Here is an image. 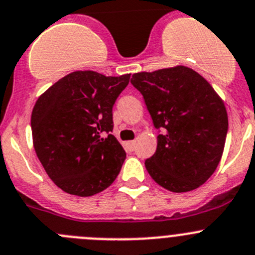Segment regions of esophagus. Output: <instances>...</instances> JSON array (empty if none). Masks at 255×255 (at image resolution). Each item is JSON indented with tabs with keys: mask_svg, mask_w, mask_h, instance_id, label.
I'll return each instance as SVG.
<instances>
[{
	"mask_svg": "<svg viewBox=\"0 0 255 255\" xmlns=\"http://www.w3.org/2000/svg\"><path fill=\"white\" fill-rule=\"evenodd\" d=\"M126 145H127V148L129 150H134L135 148V140H129V142L126 143Z\"/></svg>",
	"mask_w": 255,
	"mask_h": 255,
	"instance_id": "esophagus-1",
	"label": "esophagus"
}]
</instances>
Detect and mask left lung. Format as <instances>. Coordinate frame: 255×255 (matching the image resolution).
<instances>
[{
	"instance_id": "8db88e82",
	"label": "left lung",
	"mask_w": 255,
	"mask_h": 255,
	"mask_svg": "<svg viewBox=\"0 0 255 255\" xmlns=\"http://www.w3.org/2000/svg\"><path fill=\"white\" fill-rule=\"evenodd\" d=\"M130 83L160 129L157 150L144 162L150 177L175 193L201 187L218 167L226 144L228 115L222 98L185 66L134 73Z\"/></svg>"
}]
</instances>
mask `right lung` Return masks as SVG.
<instances>
[{
  "label": "right lung",
  "instance_id": "add662e5",
  "mask_svg": "<svg viewBox=\"0 0 255 255\" xmlns=\"http://www.w3.org/2000/svg\"><path fill=\"white\" fill-rule=\"evenodd\" d=\"M130 75L76 71L41 95L31 116L33 147L63 192L91 197L117 178L126 152L113 130L112 108Z\"/></svg>",
  "mask_w": 255,
  "mask_h": 255
}]
</instances>
